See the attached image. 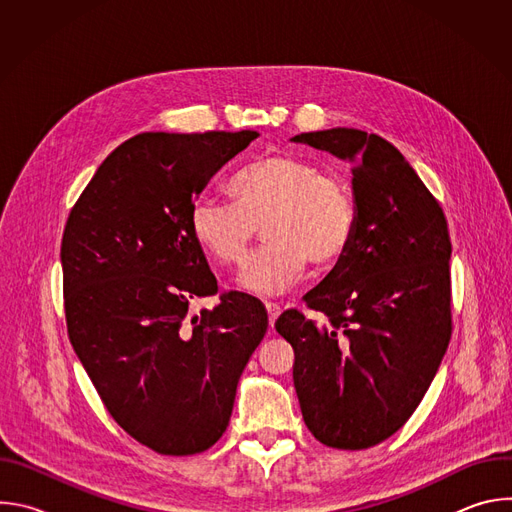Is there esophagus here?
Masks as SVG:
<instances>
[{"label": "esophagus", "mask_w": 512, "mask_h": 512, "mask_svg": "<svg viewBox=\"0 0 512 512\" xmlns=\"http://www.w3.org/2000/svg\"><path fill=\"white\" fill-rule=\"evenodd\" d=\"M265 308H267V314H269V324L273 326L277 316H279V312H281V306L275 304V302H265Z\"/></svg>", "instance_id": "obj_1"}]
</instances>
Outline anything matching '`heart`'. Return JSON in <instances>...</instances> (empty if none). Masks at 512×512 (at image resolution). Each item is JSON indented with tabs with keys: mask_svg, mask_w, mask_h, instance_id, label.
<instances>
[{
	"mask_svg": "<svg viewBox=\"0 0 512 512\" xmlns=\"http://www.w3.org/2000/svg\"><path fill=\"white\" fill-rule=\"evenodd\" d=\"M233 202L200 198L190 210L196 243L218 263L239 265L257 229L267 245L239 275L255 294H283L308 267L338 263L356 233V202L348 182L314 160L269 154L243 166L229 182Z\"/></svg>",
	"mask_w": 512,
	"mask_h": 512,
	"instance_id": "obj_1",
	"label": "heart"
}]
</instances>
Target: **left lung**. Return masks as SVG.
<instances>
[{"label": "left lung", "mask_w": 512, "mask_h": 512, "mask_svg": "<svg viewBox=\"0 0 512 512\" xmlns=\"http://www.w3.org/2000/svg\"><path fill=\"white\" fill-rule=\"evenodd\" d=\"M352 164L356 233L304 296L322 324L285 310L294 387L318 442L367 450L391 437L429 389L452 336V243L444 210L393 143L334 127L291 137Z\"/></svg>", "instance_id": "left-lung-1"}]
</instances>
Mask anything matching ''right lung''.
I'll return each mask as SVG.
<instances>
[{"label": "right lung", "mask_w": 512, "mask_h": 512, "mask_svg": "<svg viewBox=\"0 0 512 512\" xmlns=\"http://www.w3.org/2000/svg\"><path fill=\"white\" fill-rule=\"evenodd\" d=\"M257 131L164 133L123 141L99 166L62 235L72 348L111 417L164 456L208 450L229 425L243 369L267 332L265 306L218 291L190 210Z\"/></svg>", "instance_id": "1"}]
</instances>
